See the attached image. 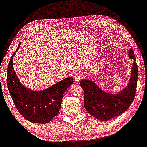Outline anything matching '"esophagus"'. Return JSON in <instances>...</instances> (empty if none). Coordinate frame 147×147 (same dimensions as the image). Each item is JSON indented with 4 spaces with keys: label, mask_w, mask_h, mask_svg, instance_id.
<instances>
[{
    "label": "esophagus",
    "mask_w": 147,
    "mask_h": 147,
    "mask_svg": "<svg viewBox=\"0 0 147 147\" xmlns=\"http://www.w3.org/2000/svg\"><path fill=\"white\" fill-rule=\"evenodd\" d=\"M73 78L75 82H79L82 79V75L80 72H76V73L74 74Z\"/></svg>",
    "instance_id": "obj_1"
}]
</instances>
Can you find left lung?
Masks as SVG:
<instances>
[{"mask_svg":"<svg viewBox=\"0 0 147 147\" xmlns=\"http://www.w3.org/2000/svg\"><path fill=\"white\" fill-rule=\"evenodd\" d=\"M129 57L133 60L131 79L127 86L117 94L104 92L91 80L83 79L79 83L84 92V107L96 119L107 121L117 117L124 113L133 102L137 88L138 65L132 48Z\"/></svg>","mask_w":147,"mask_h":147,"instance_id":"8db88e82","label":"left lung"}]
</instances>
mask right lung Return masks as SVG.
I'll use <instances>...</instances> for the list:
<instances>
[{
    "label": "right lung",
    "mask_w": 147,
    "mask_h": 147,
    "mask_svg": "<svg viewBox=\"0 0 147 147\" xmlns=\"http://www.w3.org/2000/svg\"><path fill=\"white\" fill-rule=\"evenodd\" d=\"M18 45L9 60L7 68V87L15 106L23 117L36 124H46L59 113L62 97L66 89L72 85V77H68L45 90L36 92L23 86L13 67V58L19 48Z\"/></svg>",
    "instance_id": "right-lung-1"
}]
</instances>
